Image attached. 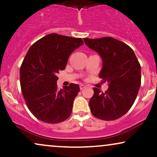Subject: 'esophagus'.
I'll list each match as a JSON object with an SVG mask.
<instances>
[{
    "mask_svg": "<svg viewBox=\"0 0 157 157\" xmlns=\"http://www.w3.org/2000/svg\"><path fill=\"white\" fill-rule=\"evenodd\" d=\"M85 87H86V86L84 85V84H80V90H84Z\"/></svg>",
    "mask_w": 157,
    "mask_h": 157,
    "instance_id": "obj_1",
    "label": "esophagus"
}]
</instances>
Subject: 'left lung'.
<instances>
[{
    "instance_id": "left-lung-1",
    "label": "left lung",
    "mask_w": 157,
    "mask_h": 157,
    "mask_svg": "<svg viewBox=\"0 0 157 157\" xmlns=\"http://www.w3.org/2000/svg\"><path fill=\"white\" fill-rule=\"evenodd\" d=\"M90 48L100 55L103 67L99 74L108 83L105 93L94 87L89 105L92 114L104 121H114L130 109L141 84V69L136 55L124 42L113 37L84 38Z\"/></svg>"
}]
</instances>
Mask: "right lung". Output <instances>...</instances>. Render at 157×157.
<instances>
[{
    "instance_id": "right-lung-1",
    "label": "right lung",
    "mask_w": 157,
    "mask_h": 157,
    "mask_svg": "<svg viewBox=\"0 0 157 157\" xmlns=\"http://www.w3.org/2000/svg\"><path fill=\"white\" fill-rule=\"evenodd\" d=\"M84 44L81 38L50 34L34 42L20 70V82L25 104L40 121L58 123L71 115L80 88L71 83L58 90L57 73L64 71L72 52Z\"/></svg>"
}]
</instances>
